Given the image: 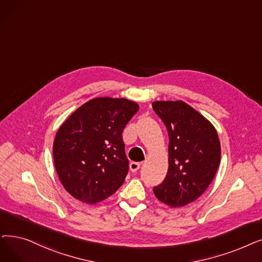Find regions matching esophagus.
<instances>
[{"instance_id": "1", "label": "esophagus", "mask_w": 262, "mask_h": 262, "mask_svg": "<svg viewBox=\"0 0 262 262\" xmlns=\"http://www.w3.org/2000/svg\"><path fill=\"white\" fill-rule=\"evenodd\" d=\"M140 166H141V164H140V163H137V162H132V163H130V165H129L130 171H132V172L138 171L139 168H140Z\"/></svg>"}]
</instances>
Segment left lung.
<instances>
[{"label":"left lung","mask_w":262,"mask_h":262,"mask_svg":"<svg viewBox=\"0 0 262 262\" xmlns=\"http://www.w3.org/2000/svg\"><path fill=\"white\" fill-rule=\"evenodd\" d=\"M153 110L168 130V172L153 187L156 198L172 208L198 199L221 162L219 135L211 122L184 101H154Z\"/></svg>","instance_id":"left-lung-1"}]
</instances>
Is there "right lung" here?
<instances>
[{
	"label": "right lung",
	"mask_w": 262,
	"mask_h": 262,
	"mask_svg": "<svg viewBox=\"0 0 262 262\" xmlns=\"http://www.w3.org/2000/svg\"><path fill=\"white\" fill-rule=\"evenodd\" d=\"M138 109L126 98L98 97L61 125L53 142L54 166L74 198L97 203L124 183L129 167L122 133Z\"/></svg>",
	"instance_id": "right-lung-1"
}]
</instances>
